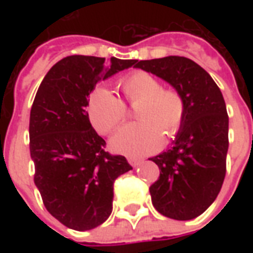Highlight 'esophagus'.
I'll use <instances>...</instances> for the list:
<instances>
[{
    "label": "esophagus",
    "instance_id": "1",
    "mask_svg": "<svg viewBox=\"0 0 253 253\" xmlns=\"http://www.w3.org/2000/svg\"><path fill=\"white\" fill-rule=\"evenodd\" d=\"M142 161L143 160L135 159V157H130V159H128V163H130V165H131V167H134V168L139 167V165L142 164Z\"/></svg>",
    "mask_w": 253,
    "mask_h": 253
}]
</instances>
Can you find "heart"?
<instances>
[{"instance_id":"b5f03b06","label":"heart","mask_w":253,"mask_h":253,"mask_svg":"<svg viewBox=\"0 0 253 253\" xmlns=\"http://www.w3.org/2000/svg\"><path fill=\"white\" fill-rule=\"evenodd\" d=\"M118 86L127 103L138 105V123L119 128L111 138V148L126 156L153 153L163 143V131L173 137L180 128L184 116V101L172 88H161L157 78L146 72H135L119 80ZM86 111L90 123L101 134H108L126 118V105L119 97L104 88L89 94Z\"/></svg>"}]
</instances>
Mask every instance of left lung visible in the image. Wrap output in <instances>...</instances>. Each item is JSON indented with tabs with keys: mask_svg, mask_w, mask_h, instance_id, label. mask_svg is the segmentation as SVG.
<instances>
[{
	"mask_svg": "<svg viewBox=\"0 0 253 253\" xmlns=\"http://www.w3.org/2000/svg\"><path fill=\"white\" fill-rule=\"evenodd\" d=\"M177 90L184 116L168 150L152 157L159 180L150 186L152 203L165 217L188 221L215 201L226 173L229 118L221 90L210 74L184 57L135 61Z\"/></svg>",
	"mask_w": 253,
	"mask_h": 253,
	"instance_id": "obj_1",
	"label": "left lung"
}]
</instances>
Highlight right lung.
I'll return each instance as SVG.
<instances>
[{"label":"right lung","instance_id":"1","mask_svg":"<svg viewBox=\"0 0 253 253\" xmlns=\"http://www.w3.org/2000/svg\"><path fill=\"white\" fill-rule=\"evenodd\" d=\"M134 59L72 55L43 78L30 115V152L35 186L47 211L65 226L90 230L111 215L114 181L131 170L123 156L105 152L89 122V94L101 80Z\"/></svg>","mask_w":253,"mask_h":253}]
</instances>
